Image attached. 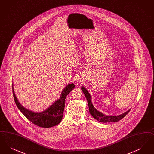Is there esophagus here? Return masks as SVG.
<instances>
[{"mask_svg": "<svg viewBox=\"0 0 154 154\" xmlns=\"http://www.w3.org/2000/svg\"><path fill=\"white\" fill-rule=\"evenodd\" d=\"M75 81H76L77 82H80V79H79V78H76V79H75Z\"/></svg>", "mask_w": 154, "mask_h": 154, "instance_id": "34e87169", "label": "esophagus"}]
</instances>
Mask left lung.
<instances>
[{"mask_svg": "<svg viewBox=\"0 0 154 154\" xmlns=\"http://www.w3.org/2000/svg\"><path fill=\"white\" fill-rule=\"evenodd\" d=\"M81 90L83 92V93L84 94L88 102V107H89V111L90 114H91V116L95 118L96 120L99 121L100 122H104V123H107V122H118L119 120H121V119H122L125 116H126V114L130 111V110L127 111L126 112H125L124 113L121 114V115H118V116H106L104 115V114L102 113L101 112L99 111L98 110H96L95 107L93 106V104L91 101V96L90 94L88 92V91L87 90V89L85 88L84 87L82 86L81 87Z\"/></svg>", "mask_w": 154, "mask_h": 154, "instance_id": "left-lung-1", "label": "left lung"}]
</instances>
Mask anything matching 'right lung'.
I'll return each instance as SVG.
<instances>
[{
  "mask_svg": "<svg viewBox=\"0 0 154 154\" xmlns=\"http://www.w3.org/2000/svg\"><path fill=\"white\" fill-rule=\"evenodd\" d=\"M74 88L73 84H70L66 85L62 91L59 99L46 110L37 112L28 110L22 106L15 95L13 84L12 85L15 103L18 109L30 121L42 128H51L59 124L61 122L65 109V99L67 95Z\"/></svg>",
  "mask_w": 154,
  "mask_h": 154,
  "instance_id": "add662e5",
  "label": "right lung"
}]
</instances>
